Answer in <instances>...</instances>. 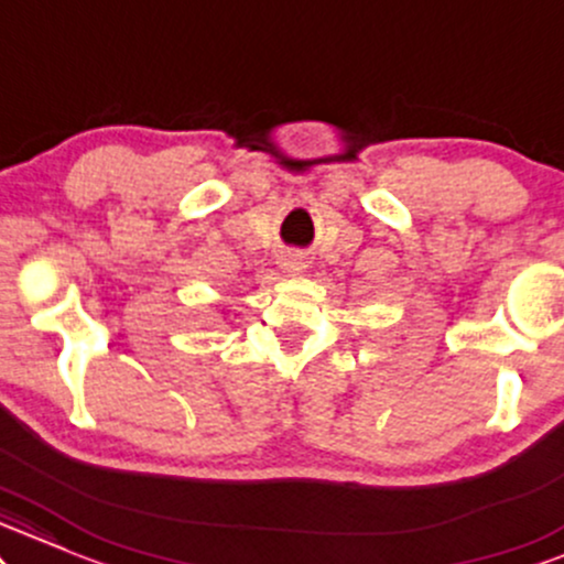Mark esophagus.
<instances>
[{"label": "esophagus", "instance_id": "obj_1", "mask_svg": "<svg viewBox=\"0 0 564 564\" xmlns=\"http://www.w3.org/2000/svg\"><path fill=\"white\" fill-rule=\"evenodd\" d=\"M282 267L290 269V271H301V269H303V256L288 253V256L282 258Z\"/></svg>", "mask_w": 564, "mask_h": 564}]
</instances>
